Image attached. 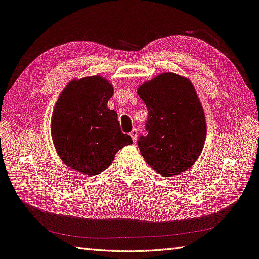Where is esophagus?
I'll use <instances>...</instances> for the list:
<instances>
[{
  "label": "esophagus",
  "instance_id": "esophagus-1",
  "mask_svg": "<svg viewBox=\"0 0 259 259\" xmlns=\"http://www.w3.org/2000/svg\"><path fill=\"white\" fill-rule=\"evenodd\" d=\"M130 135H131V137H132V138H133V142H134V143H136V141H137V137H138V131H137L136 128H133V130L131 131Z\"/></svg>",
  "mask_w": 259,
  "mask_h": 259
}]
</instances>
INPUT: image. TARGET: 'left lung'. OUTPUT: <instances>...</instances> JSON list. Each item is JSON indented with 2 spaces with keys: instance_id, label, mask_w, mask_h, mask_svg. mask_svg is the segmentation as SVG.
Returning a JSON list of instances; mask_svg holds the SVG:
<instances>
[{
  "instance_id": "left-lung-1",
  "label": "left lung",
  "mask_w": 259,
  "mask_h": 259,
  "mask_svg": "<svg viewBox=\"0 0 259 259\" xmlns=\"http://www.w3.org/2000/svg\"><path fill=\"white\" fill-rule=\"evenodd\" d=\"M146 104V136L138 147L148 165L163 177L179 175L197 161L204 146L206 123L191 81L165 72L137 90Z\"/></svg>"
}]
</instances>
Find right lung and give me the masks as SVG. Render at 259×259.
Returning a JSON list of instances; mask_svg holds the SVG:
<instances>
[{"label":"right lung","mask_w":259,"mask_h":259,"mask_svg":"<svg viewBox=\"0 0 259 259\" xmlns=\"http://www.w3.org/2000/svg\"><path fill=\"white\" fill-rule=\"evenodd\" d=\"M108 80L92 75L72 80L57 100L52 116V138L66 165L88 176L101 174L132 137L122 133L117 113L108 109L113 96Z\"/></svg>","instance_id":"1"}]
</instances>
